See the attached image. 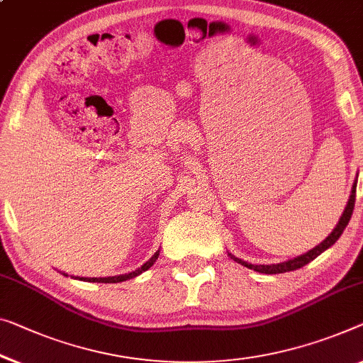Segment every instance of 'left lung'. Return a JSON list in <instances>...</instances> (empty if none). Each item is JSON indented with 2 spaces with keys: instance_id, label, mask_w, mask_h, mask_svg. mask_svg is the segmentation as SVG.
I'll use <instances>...</instances> for the list:
<instances>
[{
  "instance_id": "left-lung-1",
  "label": "left lung",
  "mask_w": 363,
  "mask_h": 363,
  "mask_svg": "<svg viewBox=\"0 0 363 363\" xmlns=\"http://www.w3.org/2000/svg\"><path fill=\"white\" fill-rule=\"evenodd\" d=\"M355 189H357V178L354 180L352 191H350L347 206H345V209H344V213L341 216V219H339V222L336 224V227L333 228V232L330 233V235H328L325 240H323L320 245H316L315 248H311L310 252L300 255V256H297V258L282 261V263H276V264H252V263H248V261H243V259L237 258V256L232 255V253H228V256H230L233 261H237L238 264L248 267V269H253L256 272H264V274H279V272L295 271V269H298V267H303L305 264H308L310 261H313L316 256H320L323 252H326L328 248L333 247V245L339 240V237L342 235L344 228L347 227L349 220H350V216H352V211H354Z\"/></svg>"
}]
</instances>
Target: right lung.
<instances>
[{
    "instance_id": "add662e5",
    "label": "right lung",
    "mask_w": 363,
    "mask_h": 363,
    "mask_svg": "<svg viewBox=\"0 0 363 363\" xmlns=\"http://www.w3.org/2000/svg\"><path fill=\"white\" fill-rule=\"evenodd\" d=\"M159 253H160V250H157V252H155L152 256H150V258L146 261V263H144L141 267H138V269H135V271H131V272H128V274H120V276H108V277H77V276H71V277H74V279H79V281H86V282H102V284H115V282H123V281H128V279H133V277H136V276H139V274H143L144 271H147L150 266H152L155 261H157V258H159ZM65 274V272H63ZM65 276H68V274H65Z\"/></svg>"
}]
</instances>
